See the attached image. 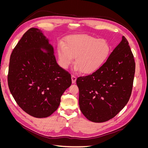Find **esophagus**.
I'll return each instance as SVG.
<instances>
[{"mask_svg":"<svg viewBox=\"0 0 148 148\" xmlns=\"http://www.w3.org/2000/svg\"><path fill=\"white\" fill-rule=\"evenodd\" d=\"M76 80H77V77L74 75H71V82H72V83H75L76 82Z\"/></svg>","mask_w":148,"mask_h":148,"instance_id":"esophagus-1","label":"esophagus"}]
</instances>
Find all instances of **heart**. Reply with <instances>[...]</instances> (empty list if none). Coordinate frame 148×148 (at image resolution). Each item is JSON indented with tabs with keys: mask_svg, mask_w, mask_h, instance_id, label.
I'll return each mask as SVG.
<instances>
[{
	"mask_svg": "<svg viewBox=\"0 0 148 148\" xmlns=\"http://www.w3.org/2000/svg\"><path fill=\"white\" fill-rule=\"evenodd\" d=\"M58 62L62 69H66L73 63L76 72L91 74L105 64L111 52L109 42L90 35L79 34L67 36L64 43L57 46Z\"/></svg>",
	"mask_w": 148,
	"mask_h": 148,
	"instance_id": "obj_1",
	"label": "heart"
}]
</instances>
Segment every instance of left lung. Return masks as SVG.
I'll use <instances>...</instances> for the list:
<instances>
[{
	"instance_id": "8db88e82",
	"label": "left lung",
	"mask_w": 148,
	"mask_h": 148,
	"mask_svg": "<svg viewBox=\"0 0 148 148\" xmlns=\"http://www.w3.org/2000/svg\"><path fill=\"white\" fill-rule=\"evenodd\" d=\"M135 72L133 55L122 36L99 70L77 79L79 109L86 118L101 123L114 117L129 101Z\"/></svg>"
}]
</instances>
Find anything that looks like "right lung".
Here are the masks:
<instances>
[{
	"instance_id": "right-lung-1",
	"label": "right lung",
	"mask_w": 148,
	"mask_h": 148,
	"mask_svg": "<svg viewBox=\"0 0 148 148\" xmlns=\"http://www.w3.org/2000/svg\"><path fill=\"white\" fill-rule=\"evenodd\" d=\"M8 84L18 105L34 117H47L58 109L71 84V75L57 64L53 47L41 29H28L13 50Z\"/></svg>"
}]
</instances>
